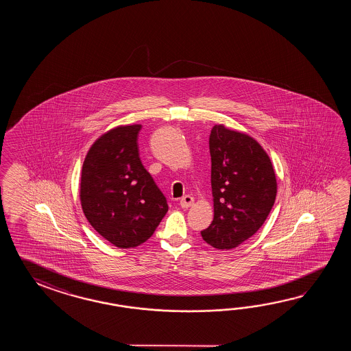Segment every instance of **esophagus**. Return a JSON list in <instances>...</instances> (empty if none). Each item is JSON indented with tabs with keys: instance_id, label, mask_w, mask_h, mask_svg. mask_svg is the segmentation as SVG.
<instances>
[{
	"instance_id": "esophagus-1",
	"label": "esophagus",
	"mask_w": 351,
	"mask_h": 351,
	"mask_svg": "<svg viewBox=\"0 0 351 351\" xmlns=\"http://www.w3.org/2000/svg\"><path fill=\"white\" fill-rule=\"evenodd\" d=\"M193 197H192V195H189V194H186V195H183V197L180 198L179 204H180V207H182V208H188V207H191V206L193 204Z\"/></svg>"
}]
</instances>
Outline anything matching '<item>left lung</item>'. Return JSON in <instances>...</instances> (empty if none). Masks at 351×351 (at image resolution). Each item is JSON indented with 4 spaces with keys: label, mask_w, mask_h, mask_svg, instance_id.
<instances>
[{
    "label": "left lung",
    "mask_w": 351,
    "mask_h": 351,
    "mask_svg": "<svg viewBox=\"0 0 351 351\" xmlns=\"http://www.w3.org/2000/svg\"><path fill=\"white\" fill-rule=\"evenodd\" d=\"M215 217L202 239L231 250L261 228L276 199V176L269 156L250 135L215 125L209 135Z\"/></svg>",
    "instance_id": "left-lung-1"
}]
</instances>
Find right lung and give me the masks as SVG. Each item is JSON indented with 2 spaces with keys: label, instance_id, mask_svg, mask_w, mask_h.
Instances as JSON below:
<instances>
[{
  "label": "right lung",
  "instance_id": "right-lung-1",
  "mask_svg": "<svg viewBox=\"0 0 351 351\" xmlns=\"http://www.w3.org/2000/svg\"><path fill=\"white\" fill-rule=\"evenodd\" d=\"M141 129L134 124L109 130L91 145L82 165L84 215L99 234L119 248L142 245L168 212L165 194L139 158Z\"/></svg>",
  "mask_w": 351,
  "mask_h": 351
}]
</instances>
